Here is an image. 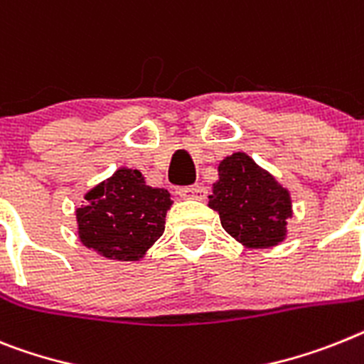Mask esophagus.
<instances>
[{"label": "esophagus", "instance_id": "obj_1", "mask_svg": "<svg viewBox=\"0 0 364 364\" xmlns=\"http://www.w3.org/2000/svg\"><path fill=\"white\" fill-rule=\"evenodd\" d=\"M206 193H208V189L200 184L191 186V188H184L178 191V195L182 198H197V200H203V198H206Z\"/></svg>", "mask_w": 364, "mask_h": 364}]
</instances>
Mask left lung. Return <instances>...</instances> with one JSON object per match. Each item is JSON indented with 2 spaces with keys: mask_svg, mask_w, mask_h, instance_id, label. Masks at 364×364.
<instances>
[{
  "mask_svg": "<svg viewBox=\"0 0 364 364\" xmlns=\"http://www.w3.org/2000/svg\"><path fill=\"white\" fill-rule=\"evenodd\" d=\"M208 206L219 213L220 225L232 237L250 248L284 241L287 219L293 217L287 189L245 152L220 161Z\"/></svg>",
  "mask_w": 364,
  "mask_h": 364,
  "instance_id": "left-lung-1",
  "label": "left lung"
}]
</instances>
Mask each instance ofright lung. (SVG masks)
Here are the masks:
<instances>
[{
	"label": "right lung",
	"instance_id": "add662e5",
	"mask_svg": "<svg viewBox=\"0 0 364 364\" xmlns=\"http://www.w3.org/2000/svg\"><path fill=\"white\" fill-rule=\"evenodd\" d=\"M77 210L82 245L108 259L138 262L166 230L173 200L167 189L151 188L138 169L121 167L86 193Z\"/></svg>",
	"mask_w": 364,
	"mask_h": 364
}]
</instances>
